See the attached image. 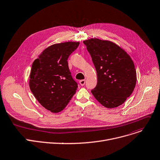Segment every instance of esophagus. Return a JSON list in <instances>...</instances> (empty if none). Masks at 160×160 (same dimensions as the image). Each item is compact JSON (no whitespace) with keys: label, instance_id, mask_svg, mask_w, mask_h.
I'll use <instances>...</instances> for the list:
<instances>
[{"label":"esophagus","instance_id":"obj_1","mask_svg":"<svg viewBox=\"0 0 160 160\" xmlns=\"http://www.w3.org/2000/svg\"><path fill=\"white\" fill-rule=\"evenodd\" d=\"M79 83H80V84L82 86H84L85 83H86V80H80L79 82Z\"/></svg>","mask_w":160,"mask_h":160}]
</instances>
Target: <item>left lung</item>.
Wrapping results in <instances>:
<instances>
[{
    "label": "left lung",
    "mask_w": 160,
    "mask_h": 160,
    "mask_svg": "<svg viewBox=\"0 0 160 160\" xmlns=\"http://www.w3.org/2000/svg\"><path fill=\"white\" fill-rule=\"evenodd\" d=\"M97 70L98 82L91 90L94 98L107 108L123 104L134 91L136 71L130 56L108 40L91 38L83 41Z\"/></svg>",
    "instance_id": "obj_1"
}]
</instances>
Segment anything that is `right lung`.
Segmentation results:
<instances>
[{"label": "right lung", "mask_w": 160, "mask_h": 160, "mask_svg": "<svg viewBox=\"0 0 160 160\" xmlns=\"http://www.w3.org/2000/svg\"><path fill=\"white\" fill-rule=\"evenodd\" d=\"M79 44L78 42L53 44L32 64L30 89L38 102L52 112L62 111L76 92L78 84L71 76L68 59Z\"/></svg>", "instance_id": "add662e5"}]
</instances>
